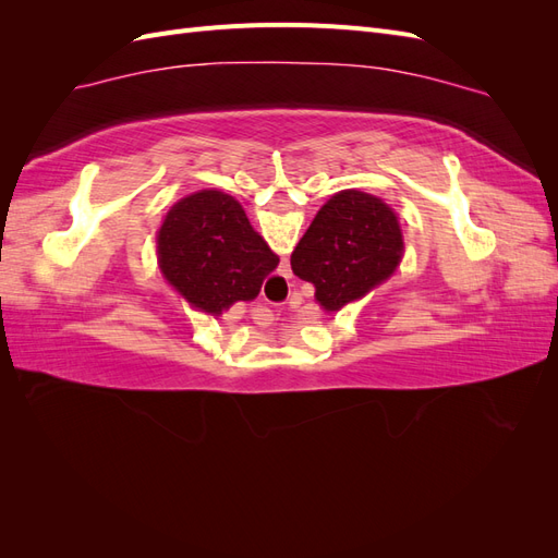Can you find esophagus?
<instances>
[{"mask_svg": "<svg viewBox=\"0 0 558 558\" xmlns=\"http://www.w3.org/2000/svg\"><path fill=\"white\" fill-rule=\"evenodd\" d=\"M277 279H279V281H281V277H277ZM265 300H267V298H265ZM267 302H269V300H267Z\"/></svg>", "mask_w": 558, "mask_h": 558, "instance_id": "esophagus-1", "label": "esophagus"}]
</instances>
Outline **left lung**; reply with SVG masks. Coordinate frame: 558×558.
<instances>
[{"instance_id":"obj_1","label":"left lung","mask_w":558,"mask_h":558,"mask_svg":"<svg viewBox=\"0 0 558 558\" xmlns=\"http://www.w3.org/2000/svg\"><path fill=\"white\" fill-rule=\"evenodd\" d=\"M398 216L379 197L361 191L332 195L298 242L291 267L314 283L326 312H340L396 272L402 258Z\"/></svg>"}]
</instances>
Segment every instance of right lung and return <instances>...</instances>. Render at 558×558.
<instances>
[{
    "label": "right lung",
    "instance_id": "right-lung-1",
    "mask_svg": "<svg viewBox=\"0 0 558 558\" xmlns=\"http://www.w3.org/2000/svg\"><path fill=\"white\" fill-rule=\"evenodd\" d=\"M158 265L197 312L221 316L260 293L279 256L251 228L242 205L221 191H197L167 211L158 230Z\"/></svg>",
    "mask_w": 558,
    "mask_h": 558
}]
</instances>
